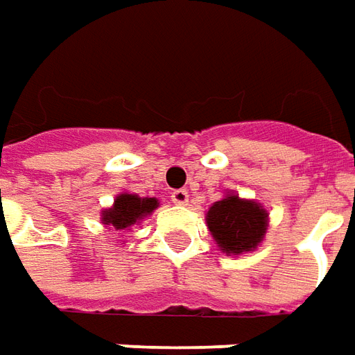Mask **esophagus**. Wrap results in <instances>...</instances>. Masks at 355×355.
<instances>
[{"label":"esophagus","mask_w":355,"mask_h":355,"mask_svg":"<svg viewBox=\"0 0 355 355\" xmlns=\"http://www.w3.org/2000/svg\"><path fill=\"white\" fill-rule=\"evenodd\" d=\"M172 201L175 205H187L189 202V193L185 191V189H178V191L172 193Z\"/></svg>","instance_id":"obj_1"}]
</instances>
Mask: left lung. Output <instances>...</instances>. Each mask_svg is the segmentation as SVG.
<instances>
[{"label": "left lung", "instance_id": "1", "mask_svg": "<svg viewBox=\"0 0 355 355\" xmlns=\"http://www.w3.org/2000/svg\"><path fill=\"white\" fill-rule=\"evenodd\" d=\"M205 220L212 239L228 257L255 251L268 230L265 207L253 199H241L234 191H226L220 201L212 202Z\"/></svg>", "mask_w": 355, "mask_h": 355}]
</instances>
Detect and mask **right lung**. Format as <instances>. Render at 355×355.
I'll list each match as a JSON object with an SVG mask.
<instances>
[{
	"instance_id": "obj_1",
	"label": "right lung",
	"mask_w": 355,
	"mask_h": 355,
	"mask_svg": "<svg viewBox=\"0 0 355 355\" xmlns=\"http://www.w3.org/2000/svg\"><path fill=\"white\" fill-rule=\"evenodd\" d=\"M158 207H160V201L156 197H139L137 193L123 191L114 199L112 207L102 209L100 222L106 230H116L119 234H123L148 218Z\"/></svg>"
}]
</instances>
